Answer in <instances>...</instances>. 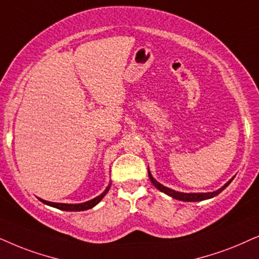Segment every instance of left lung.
I'll return each instance as SVG.
<instances>
[{
  "label": "left lung",
  "mask_w": 259,
  "mask_h": 259,
  "mask_svg": "<svg viewBox=\"0 0 259 259\" xmlns=\"http://www.w3.org/2000/svg\"><path fill=\"white\" fill-rule=\"evenodd\" d=\"M148 174H149L150 181L153 182V185L157 189H160L161 192L165 193V194H168L169 196H171V198H174V199H177V200H182V201H201V200L211 199V198H213V196L218 195L219 193H222L224 189H225L227 186L231 184V181H232V180H230L229 182H227V184L224 185L222 188L218 189V191H215V192H209V193H180V192L173 191V189H170V188H168V187H164L163 185L158 184V182L155 180L153 177H151V174L149 173V170H148Z\"/></svg>",
  "instance_id": "obj_1"
}]
</instances>
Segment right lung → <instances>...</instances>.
I'll return each instance as SVG.
<instances>
[{
    "mask_svg": "<svg viewBox=\"0 0 259 259\" xmlns=\"http://www.w3.org/2000/svg\"><path fill=\"white\" fill-rule=\"evenodd\" d=\"M109 188H110V186L105 189L104 192L102 193L101 195L97 196V198L90 200V201L82 202V204H74V205L73 204H57V202H50V201H46V200H42V199H40V200L44 202V204L50 205V206H52V207H55L58 209H63V211H85V209H90V208L94 207V206L97 205L98 202L101 201L103 198H104L106 193H108Z\"/></svg>",
    "mask_w": 259,
    "mask_h": 259,
    "instance_id": "add662e5",
    "label": "right lung"
}]
</instances>
